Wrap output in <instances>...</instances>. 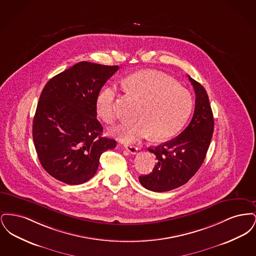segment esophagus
I'll use <instances>...</instances> for the list:
<instances>
[{"label": "esophagus", "instance_id": "1", "mask_svg": "<svg viewBox=\"0 0 256 256\" xmlns=\"http://www.w3.org/2000/svg\"><path fill=\"white\" fill-rule=\"evenodd\" d=\"M124 148H126V150L128 152H130V154H138V148H137V146H135V145L124 144Z\"/></svg>", "mask_w": 256, "mask_h": 256}]
</instances>
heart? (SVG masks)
Here are the masks:
<instances>
[{"instance_id":"obj_1","label":"heart","mask_w":256,"mask_h":256,"mask_svg":"<svg viewBox=\"0 0 256 256\" xmlns=\"http://www.w3.org/2000/svg\"><path fill=\"white\" fill-rule=\"evenodd\" d=\"M124 93L140 102L134 122H122L111 130L124 141H135L150 135L156 141L167 140L178 132L193 106L189 91L169 76L154 70H141L122 82ZM117 91L104 87L96 100L97 115L106 122L116 118Z\"/></svg>"}]
</instances>
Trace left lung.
Here are the masks:
<instances>
[{"instance_id":"1","label":"left lung","mask_w":256,"mask_h":256,"mask_svg":"<svg viewBox=\"0 0 256 256\" xmlns=\"http://www.w3.org/2000/svg\"><path fill=\"white\" fill-rule=\"evenodd\" d=\"M196 94L195 111L182 134L164 144L150 148L158 159L154 170L140 176V183L150 191L166 192L187 182L202 166L210 145L214 119L206 89L188 76Z\"/></svg>"}]
</instances>
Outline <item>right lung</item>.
Wrapping results in <instances>:
<instances>
[{"mask_svg": "<svg viewBox=\"0 0 256 256\" xmlns=\"http://www.w3.org/2000/svg\"><path fill=\"white\" fill-rule=\"evenodd\" d=\"M119 66L82 61L52 78L44 87L32 124L42 167L56 180L82 184L94 176L102 154L116 141L102 137L96 100Z\"/></svg>", "mask_w": 256, "mask_h": 256, "instance_id": "obj_1", "label": "right lung"}]
</instances>
